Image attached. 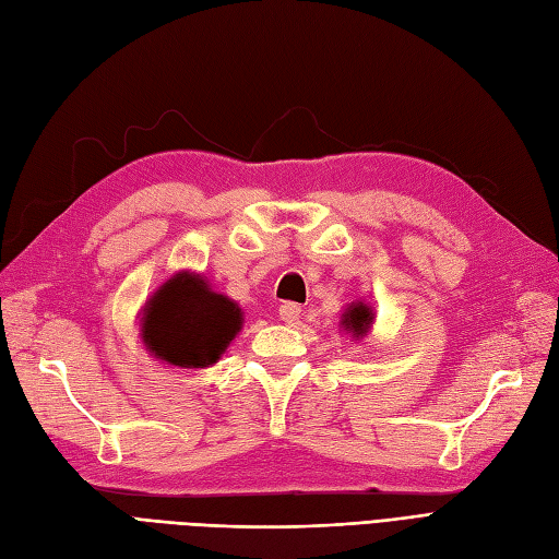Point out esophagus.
I'll list each match as a JSON object with an SVG mask.
<instances>
[{
	"mask_svg": "<svg viewBox=\"0 0 559 559\" xmlns=\"http://www.w3.org/2000/svg\"><path fill=\"white\" fill-rule=\"evenodd\" d=\"M278 313H281V319H283L285 323H293V321L299 319V313H302V307H299L297 302H283V305L278 307Z\"/></svg>",
	"mask_w": 559,
	"mask_h": 559,
	"instance_id": "1",
	"label": "esophagus"
}]
</instances>
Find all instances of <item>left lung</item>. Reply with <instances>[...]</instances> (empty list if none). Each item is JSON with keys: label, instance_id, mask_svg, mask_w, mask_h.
<instances>
[{"label": "left lung", "instance_id": "left-lung-1", "mask_svg": "<svg viewBox=\"0 0 559 559\" xmlns=\"http://www.w3.org/2000/svg\"><path fill=\"white\" fill-rule=\"evenodd\" d=\"M342 325H345V331H349V333H354V337H361V335H366L368 333V328L373 325V319H376V313L370 311L366 305H354V307H349L345 313H342Z\"/></svg>", "mask_w": 559, "mask_h": 559}]
</instances>
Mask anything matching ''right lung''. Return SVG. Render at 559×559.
<instances>
[{"label":"right lung","mask_w":559,"mask_h":559,"mask_svg":"<svg viewBox=\"0 0 559 559\" xmlns=\"http://www.w3.org/2000/svg\"><path fill=\"white\" fill-rule=\"evenodd\" d=\"M242 325L231 299L210 290L191 274H177L153 295L143 311V342L171 366L205 368L219 361Z\"/></svg>","instance_id":"1"}]
</instances>
